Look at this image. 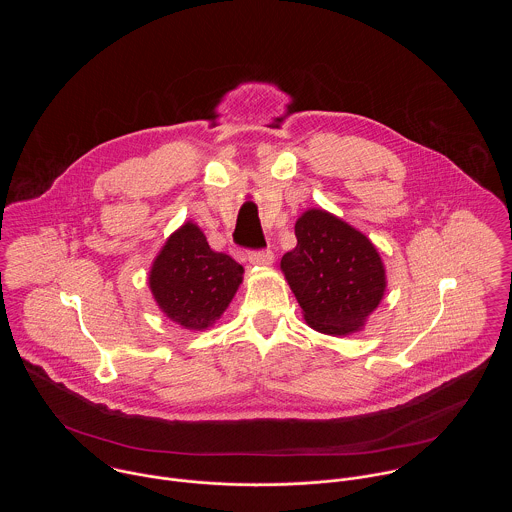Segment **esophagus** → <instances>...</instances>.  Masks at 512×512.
I'll list each match as a JSON object with an SVG mask.
<instances>
[{
    "label": "esophagus",
    "mask_w": 512,
    "mask_h": 512,
    "mask_svg": "<svg viewBox=\"0 0 512 512\" xmlns=\"http://www.w3.org/2000/svg\"><path fill=\"white\" fill-rule=\"evenodd\" d=\"M248 260L252 266H260V268H268L274 264L276 256L272 250H262V252H250L248 254Z\"/></svg>",
    "instance_id": "34e87169"
}]
</instances>
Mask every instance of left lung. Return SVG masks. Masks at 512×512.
<instances>
[{"mask_svg": "<svg viewBox=\"0 0 512 512\" xmlns=\"http://www.w3.org/2000/svg\"><path fill=\"white\" fill-rule=\"evenodd\" d=\"M297 246L282 272L305 323L325 335L361 331L386 292V268L370 238L333 213L307 209L295 220Z\"/></svg>", "mask_w": 512, "mask_h": 512, "instance_id": "left-lung-1", "label": "left lung"}]
</instances>
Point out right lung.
<instances>
[{"instance_id": "add662e5", "label": "right lung", "mask_w": 512, "mask_h": 512, "mask_svg": "<svg viewBox=\"0 0 512 512\" xmlns=\"http://www.w3.org/2000/svg\"><path fill=\"white\" fill-rule=\"evenodd\" d=\"M244 268L213 252L203 230L187 220L161 246L149 290L167 319L189 331L213 327L242 284Z\"/></svg>"}]
</instances>
